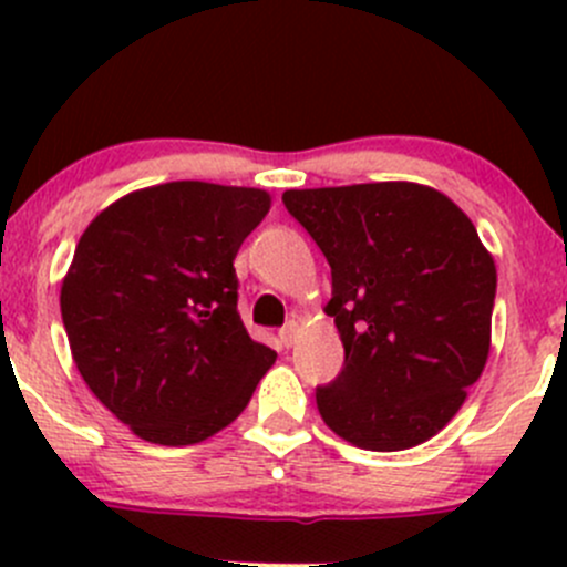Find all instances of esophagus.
<instances>
[{
    "instance_id": "1",
    "label": "esophagus",
    "mask_w": 567,
    "mask_h": 567,
    "mask_svg": "<svg viewBox=\"0 0 567 567\" xmlns=\"http://www.w3.org/2000/svg\"><path fill=\"white\" fill-rule=\"evenodd\" d=\"M296 334H299V323H296V320H288V323L279 329V340H282V346H293Z\"/></svg>"
}]
</instances>
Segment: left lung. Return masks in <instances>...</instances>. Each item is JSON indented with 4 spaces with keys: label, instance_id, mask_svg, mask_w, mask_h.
Listing matches in <instances>:
<instances>
[{
    "label": "left lung",
    "instance_id": "left-lung-1",
    "mask_svg": "<svg viewBox=\"0 0 567 567\" xmlns=\"http://www.w3.org/2000/svg\"><path fill=\"white\" fill-rule=\"evenodd\" d=\"M282 203L331 268L346 362L316 386L323 422L375 453L436 436L491 346L496 268L468 216L416 183L290 188Z\"/></svg>",
    "mask_w": 567,
    "mask_h": 567
}]
</instances>
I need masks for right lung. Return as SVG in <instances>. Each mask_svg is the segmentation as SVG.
Instances as JSON below:
<instances>
[{"instance_id": "add662e5", "label": "right lung", "mask_w": 567, "mask_h": 567, "mask_svg": "<svg viewBox=\"0 0 567 567\" xmlns=\"http://www.w3.org/2000/svg\"><path fill=\"white\" fill-rule=\"evenodd\" d=\"M268 205L260 188L162 183L109 205L79 238L60 296L73 362L145 442L214 436L277 359L238 316L233 268Z\"/></svg>"}]
</instances>
